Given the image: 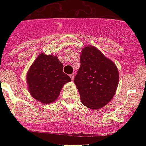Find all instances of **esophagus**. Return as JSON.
I'll return each mask as SVG.
<instances>
[{"mask_svg": "<svg viewBox=\"0 0 146 146\" xmlns=\"http://www.w3.org/2000/svg\"><path fill=\"white\" fill-rule=\"evenodd\" d=\"M70 76L71 80H73V79H74V76H75V74H74V73H72V74H71V75Z\"/></svg>", "mask_w": 146, "mask_h": 146, "instance_id": "esophagus-1", "label": "esophagus"}]
</instances>
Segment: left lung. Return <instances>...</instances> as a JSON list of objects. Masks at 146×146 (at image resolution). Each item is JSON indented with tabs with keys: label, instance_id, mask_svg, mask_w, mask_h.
Instances as JSON below:
<instances>
[{
	"label": "left lung",
	"instance_id": "8db88e82",
	"mask_svg": "<svg viewBox=\"0 0 146 146\" xmlns=\"http://www.w3.org/2000/svg\"><path fill=\"white\" fill-rule=\"evenodd\" d=\"M118 80V70L111 60L95 47L83 48L73 82L85 106L98 109L106 105L115 94Z\"/></svg>",
	"mask_w": 146,
	"mask_h": 146
}]
</instances>
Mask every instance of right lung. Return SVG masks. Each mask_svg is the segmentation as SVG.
Segmentation results:
<instances>
[{"mask_svg":"<svg viewBox=\"0 0 146 146\" xmlns=\"http://www.w3.org/2000/svg\"><path fill=\"white\" fill-rule=\"evenodd\" d=\"M63 68L57 56L40 54L27 73L29 91L32 96L43 104L54 102L63 86L71 81Z\"/></svg>","mask_w":146,"mask_h":146,"instance_id":"add662e5","label":"right lung"}]
</instances>
